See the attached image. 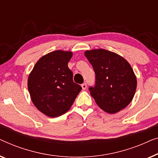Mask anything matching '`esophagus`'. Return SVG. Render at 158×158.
Returning <instances> with one entry per match:
<instances>
[{
    "mask_svg": "<svg viewBox=\"0 0 158 158\" xmlns=\"http://www.w3.org/2000/svg\"><path fill=\"white\" fill-rule=\"evenodd\" d=\"M86 86H87V85H86V83H84V84H81V88H82V89H84V90L86 89Z\"/></svg>",
    "mask_w": 158,
    "mask_h": 158,
    "instance_id": "1",
    "label": "esophagus"
}]
</instances>
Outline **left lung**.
Segmentation results:
<instances>
[{
	"mask_svg": "<svg viewBox=\"0 0 158 158\" xmlns=\"http://www.w3.org/2000/svg\"><path fill=\"white\" fill-rule=\"evenodd\" d=\"M95 72V85L89 90L102 110L114 114L132 102L137 88V79L127 61L105 49L84 53Z\"/></svg>",
	"mask_w": 158,
	"mask_h": 158,
	"instance_id": "8db88e82",
	"label": "left lung"
}]
</instances>
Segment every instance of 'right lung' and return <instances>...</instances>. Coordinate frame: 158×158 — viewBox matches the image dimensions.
Instances as JSON below:
<instances>
[{"instance_id":"right-lung-1","label":"right lung","mask_w":158,"mask_h":158,"mask_svg":"<svg viewBox=\"0 0 158 158\" xmlns=\"http://www.w3.org/2000/svg\"><path fill=\"white\" fill-rule=\"evenodd\" d=\"M72 52L57 50L44 55L28 79V89L35 107L50 117L61 116L71 108L81 86L73 81L68 67Z\"/></svg>"}]
</instances>
